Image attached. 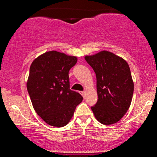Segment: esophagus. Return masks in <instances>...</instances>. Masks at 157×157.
<instances>
[{
    "label": "esophagus",
    "instance_id": "esophagus-1",
    "mask_svg": "<svg viewBox=\"0 0 157 157\" xmlns=\"http://www.w3.org/2000/svg\"><path fill=\"white\" fill-rule=\"evenodd\" d=\"M85 94H86L85 91H81V94L82 95V97H85Z\"/></svg>",
    "mask_w": 157,
    "mask_h": 157
}]
</instances>
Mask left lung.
<instances>
[{"label": "left lung", "mask_w": 157, "mask_h": 157, "mask_svg": "<svg viewBox=\"0 0 157 157\" xmlns=\"http://www.w3.org/2000/svg\"><path fill=\"white\" fill-rule=\"evenodd\" d=\"M97 77L98 100L91 107L100 123L111 125L121 120L130 107L134 82L127 62L112 52L102 51L86 56Z\"/></svg>", "instance_id": "1"}]
</instances>
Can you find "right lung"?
<instances>
[{
	"instance_id": "add662e5",
	"label": "right lung",
	"mask_w": 157,
	"mask_h": 157,
	"mask_svg": "<svg viewBox=\"0 0 157 157\" xmlns=\"http://www.w3.org/2000/svg\"><path fill=\"white\" fill-rule=\"evenodd\" d=\"M75 56L57 51L40 55L30 66L26 87L36 113L52 126L63 127L82 100L70 89L68 71L77 63Z\"/></svg>"
}]
</instances>
